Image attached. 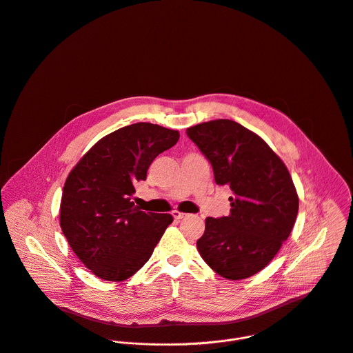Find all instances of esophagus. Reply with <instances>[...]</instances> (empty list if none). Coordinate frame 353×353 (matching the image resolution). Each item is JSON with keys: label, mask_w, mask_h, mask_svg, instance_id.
<instances>
[{"label": "esophagus", "mask_w": 353, "mask_h": 353, "mask_svg": "<svg viewBox=\"0 0 353 353\" xmlns=\"http://www.w3.org/2000/svg\"><path fill=\"white\" fill-rule=\"evenodd\" d=\"M172 216H174L175 221H179V219H182L185 216V214L179 212V211H172Z\"/></svg>", "instance_id": "esophagus-1"}]
</instances>
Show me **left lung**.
I'll list each match as a JSON object with an SVG mask.
<instances>
[{"label": "left lung", "instance_id": "1", "mask_svg": "<svg viewBox=\"0 0 353 353\" xmlns=\"http://www.w3.org/2000/svg\"><path fill=\"white\" fill-rule=\"evenodd\" d=\"M210 160L215 182L230 186L229 216L207 218L197 241L204 261L221 276L236 281L261 271L292 233L299 196L279 156L253 131L229 119L186 130Z\"/></svg>", "mask_w": 353, "mask_h": 353}]
</instances>
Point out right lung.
<instances>
[{"label":"right lung","instance_id":"right-lung-1","mask_svg":"<svg viewBox=\"0 0 353 353\" xmlns=\"http://www.w3.org/2000/svg\"><path fill=\"white\" fill-rule=\"evenodd\" d=\"M178 139L176 130L134 123L101 138L68 174L60 226L96 276L119 282L134 275L172 223L170 214L139 211L131 197L152 161Z\"/></svg>","mask_w":353,"mask_h":353}]
</instances>
